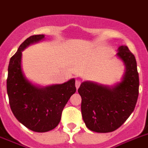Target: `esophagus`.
Masks as SVG:
<instances>
[{
    "instance_id": "1",
    "label": "esophagus",
    "mask_w": 148,
    "mask_h": 148,
    "mask_svg": "<svg viewBox=\"0 0 148 148\" xmlns=\"http://www.w3.org/2000/svg\"><path fill=\"white\" fill-rule=\"evenodd\" d=\"M80 85H81V82L79 81V80H76V81H75V87H76L77 89L79 88Z\"/></svg>"
}]
</instances>
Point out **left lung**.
<instances>
[{"instance_id":"8db88e82","label":"left lung","mask_w":148,"mask_h":148,"mask_svg":"<svg viewBox=\"0 0 148 148\" xmlns=\"http://www.w3.org/2000/svg\"><path fill=\"white\" fill-rule=\"evenodd\" d=\"M116 56L125 68L121 82L108 86L85 81L78 90L83 120L95 132L115 131L131 115L137 103L139 77L135 56L125 45L119 46Z\"/></svg>"}]
</instances>
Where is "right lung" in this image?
<instances>
[{"mask_svg": "<svg viewBox=\"0 0 148 148\" xmlns=\"http://www.w3.org/2000/svg\"><path fill=\"white\" fill-rule=\"evenodd\" d=\"M45 39V35H32L20 45L10 60L7 80V95L13 115L19 123L36 132L51 131L59 124L62 111L76 91L75 79L46 87L35 85L22 69V51Z\"/></svg>", "mask_w": 148, "mask_h": 148, "instance_id": "add662e5", "label": "right lung"}]
</instances>
